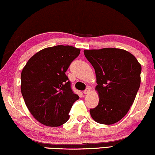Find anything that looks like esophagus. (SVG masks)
Masks as SVG:
<instances>
[{"label":"esophagus","instance_id":"esophagus-1","mask_svg":"<svg viewBox=\"0 0 155 155\" xmlns=\"http://www.w3.org/2000/svg\"><path fill=\"white\" fill-rule=\"evenodd\" d=\"M90 88H87L86 90H85L84 91V94H88L89 93V92H90Z\"/></svg>","mask_w":155,"mask_h":155}]
</instances>
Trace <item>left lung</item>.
<instances>
[{
    "instance_id": "obj_1",
    "label": "left lung",
    "mask_w": 155,
    "mask_h": 155,
    "mask_svg": "<svg viewBox=\"0 0 155 155\" xmlns=\"http://www.w3.org/2000/svg\"><path fill=\"white\" fill-rule=\"evenodd\" d=\"M96 75L99 97L91 117L97 123L110 125L127 114L140 85L141 65L129 52L123 49L84 50Z\"/></svg>"
}]
</instances>
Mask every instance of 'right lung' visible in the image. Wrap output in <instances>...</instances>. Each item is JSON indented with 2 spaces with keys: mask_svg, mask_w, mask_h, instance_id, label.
I'll return each mask as SVG.
<instances>
[{
  "mask_svg": "<svg viewBox=\"0 0 155 155\" xmlns=\"http://www.w3.org/2000/svg\"><path fill=\"white\" fill-rule=\"evenodd\" d=\"M80 49L56 45L38 51L28 60L21 74V92L28 110L43 125L60 126L68 121L73 93L65 72Z\"/></svg>",
  "mask_w": 155,
  "mask_h": 155,
  "instance_id": "1",
  "label": "right lung"
}]
</instances>
